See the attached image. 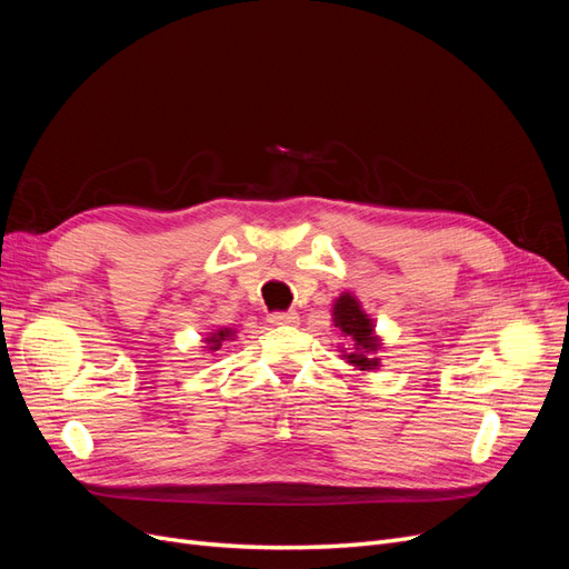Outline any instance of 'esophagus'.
<instances>
[{
    "label": "esophagus",
    "mask_w": 569,
    "mask_h": 569,
    "mask_svg": "<svg viewBox=\"0 0 569 569\" xmlns=\"http://www.w3.org/2000/svg\"><path fill=\"white\" fill-rule=\"evenodd\" d=\"M270 325H278V327H289V325H297L299 322V313L295 311H278V313H270L268 316Z\"/></svg>",
    "instance_id": "34e87169"
}]
</instances>
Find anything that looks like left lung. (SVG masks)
Here are the masks:
<instances>
[{"label": "left lung", "instance_id": "8db88e82", "mask_svg": "<svg viewBox=\"0 0 569 569\" xmlns=\"http://www.w3.org/2000/svg\"><path fill=\"white\" fill-rule=\"evenodd\" d=\"M332 322L351 347V351H343V358H347L349 366L358 370L380 368V358L372 356L382 347L380 337L375 335V325L363 308H360V301L353 295H349V291L335 301Z\"/></svg>", "mask_w": 569, "mask_h": 569}]
</instances>
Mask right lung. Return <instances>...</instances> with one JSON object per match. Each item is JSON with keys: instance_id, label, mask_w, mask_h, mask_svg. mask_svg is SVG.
<instances>
[{"instance_id": "right-lung-1", "label": "right lung", "mask_w": 569, "mask_h": 569, "mask_svg": "<svg viewBox=\"0 0 569 569\" xmlns=\"http://www.w3.org/2000/svg\"><path fill=\"white\" fill-rule=\"evenodd\" d=\"M230 339H234V330H232V327H220V330H216V332H211L209 337H206L203 341H206V351H218L220 347H222V343H226V341H230Z\"/></svg>"}]
</instances>
